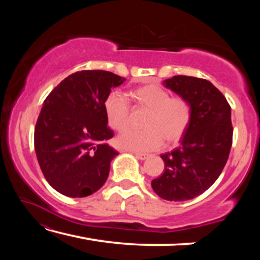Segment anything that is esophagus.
Here are the masks:
<instances>
[{
  "mask_svg": "<svg viewBox=\"0 0 260 260\" xmlns=\"http://www.w3.org/2000/svg\"><path fill=\"white\" fill-rule=\"evenodd\" d=\"M134 155L139 158V159L141 160H146L147 158H149V155L148 153H142V152H135Z\"/></svg>",
  "mask_w": 260,
  "mask_h": 260,
  "instance_id": "34e87169",
  "label": "esophagus"
}]
</instances>
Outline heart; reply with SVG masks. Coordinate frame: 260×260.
Returning <instances> with one entry per match:
<instances>
[{
  "mask_svg": "<svg viewBox=\"0 0 260 260\" xmlns=\"http://www.w3.org/2000/svg\"><path fill=\"white\" fill-rule=\"evenodd\" d=\"M132 98L138 108L150 111L146 121L148 129L122 132L117 140L121 148L139 152L151 151L159 149L164 139L169 143H174L183 138L191 121V105L188 100L182 96H171L157 85L140 87L132 93ZM104 112L113 129L120 132L129 125L131 105L119 91L108 94Z\"/></svg>",
  "mask_w": 260,
  "mask_h": 260,
  "instance_id": "b5f03b06",
  "label": "heart"
}]
</instances>
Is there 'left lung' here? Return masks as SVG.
<instances>
[{
    "mask_svg": "<svg viewBox=\"0 0 260 260\" xmlns=\"http://www.w3.org/2000/svg\"><path fill=\"white\" fill-rule=\"evenodd\" d=\"M164 85L191 105V121L181 146L160 155L165 169L151 181L166 201L192 200L212 186L225 167L233 143L231 107L205 79L174 76Z\"/></svg>",
    "mask_w": 260,
    "mask_h": 260,
    "instance_id": "left-lung-1",
    "label": "left lung"
}]
</instances>
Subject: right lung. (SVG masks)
<instances>
[{"label":"right lung","mask_w":260,"mask_h":260,"mask_svg":"<svg viewBox=\"0 0 260 260\" xmlns=\"http://www.w3.org/2000/svg\"><path fill=\"white\" fill-rule=\"evenodd\" d=\"M125 78L102 70H82L65 78L43 102L34 129V149L50 186L68 197H86L107 181L118 155L104 112L111 88Z\"/></svg>","instance_id":"obj_1"}]
</instances>
